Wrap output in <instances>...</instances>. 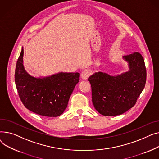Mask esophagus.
<instances>
[{
  "instance_id": "34e87169",
  "label": "esophagus",
  "mask_w": 159,
  "mask_h": 159,
  "mask_svg": "<svg viewBox=\"0 0 159 159\" xmlns=\"http://www.w3.org/2000/svg\"><path fill=\"white\" fill-rule=\"evenodd\" d=\"M90 70L89 69H85L81 73V78L83 80H87L90 75Z\"/></svg>"
}]
</instances>
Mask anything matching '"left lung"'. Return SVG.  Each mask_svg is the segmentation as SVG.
Returning a JSON list of instances; mask_svg holds the SVG:
<instances>
[{
  "instance_id": "obj_1",
  "label": "left lung",
  "mask_w": 159,
  "mask_h": 159,
  "mask_svg": "<svg viewBox=\"0 0 159 159\" xmlns=\"http://www.w3.org/2000/svg\"><path fill=\"white\" fill-rule=\"evenodd\" d=\"M129 70L117 76L98 72L88 79L92 87V103L105 116L120 115L132 108L143 90L146 69L143 56L134 52L124 56Z\"/></svg>"
}]
</instances>
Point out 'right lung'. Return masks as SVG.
Wrapping results in <instances>:
<instances>
[{"label": "right lung", "instance_id": "add662e5", "mask_svg": "<svg viewBox=\"0 0 159 159\" xmlns=\"http://www.w3.org/2000/svg\"><path fill=\"white\" fill-rule=\"evenodd\" d=\"M24 49L16 62L15 81L26 108L42 116L57 117L67 107L72 91L80 80L78 72H60L48 77L34 78L23 65Z\"/></svg>", "mask_w": 159, "mask_h": 159}]
</instances>
